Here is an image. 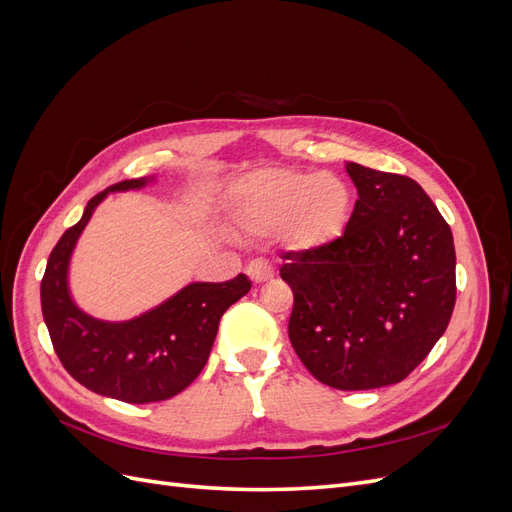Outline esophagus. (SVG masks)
Wrapping results in <instances>:
<instances>
[{
    "label": "esophagus",
    "instance_id": "1",
    "mask_svg": "<svg viewBox=\"0 0 512 512\" xmlns=\"http://www.w3.org/2000/svg\"><path fill=\"white\" fill-rule=\"evenodd\" d=\"M247 275L252 277L254 284H262V282L273 280L275 271H273V267L269 265L267 260H252L250 265H247Z\"/></svg>",
    "mask_w": 512,
    "mask_h": 512
}]
</instances>
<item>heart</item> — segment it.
Wrapping results in <instances>:
<instances>
[{"label": "heart", "mask_w": 512, "mask_h": 512, "mask_svg": "<svg viewBox=\"0 0 512 512\" xmlns=\"http://www.w3.org/2000/svg\"><path fill=\"white\" fill-rule=\"evenodd\" d=\"M348 205V188L335 175L286 168L247 175L230 194L232 218L243 230L277 232L288 226L301 247L331 243L346 224Z\"/></svg>", "instance_id": "1"}]
</instances>
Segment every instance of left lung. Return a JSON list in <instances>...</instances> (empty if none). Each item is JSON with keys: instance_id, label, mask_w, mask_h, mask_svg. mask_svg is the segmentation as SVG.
Wrapping results in <instances>:
<instances>
[{"instance_id": "left-lung-1", "label": "left lung", "mask_w": 512, "mask_h": 512, "mask_svg": "<svg viewBox=\"0 0 512 512\" xmlns=\"http://www.w3.org/2000/svg\"><path fill=\"white\" fill-rule=\"evenodd\" d=\"M342 237L284 252L288 337L316 380L339 391L397 384L436 346L455 307L451 226L414 179L354 162Z\"/></svg>"}]
</instances>
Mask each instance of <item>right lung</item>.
Returning <instances> with one entry per match:
<instances>
[{
	"mask_svg": "<svg viewBox=\"0 0 512 512\" xmlns=\"http://www.w3.org/2000/svg\"><path fill=\"white\" fill-rule=\"evenodd\" d=\"M147 179L119 181L89 200L46 262L40 284L42 316L68 374L104 397L151 404L175 397L203 371L226 309L250 292L239 273L228 282H196L160 307L128 322H102L74 305L68 292L70 254L91 213L108 192L143 188Z\"/></svg>",
	"mask_w": 512,
	"mask_h": 512,
	"instance_id": "right-lung-1",
	"label": "right lung"
}]
</instances>
